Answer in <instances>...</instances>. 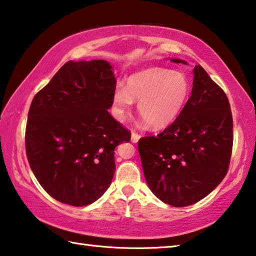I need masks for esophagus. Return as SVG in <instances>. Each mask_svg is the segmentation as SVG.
<instances>
[{
    "label": "esophagus",
    "instance_id": "1",
    "mask_svg": "<svg viewBox=\"0 0 256 256\" xmlns=\"http://www.w3.org/2000/svg\"><path fill=\"white\" fill-rule=\"evenodd\" d=\"M140 138H141L140 134H138L136 132H132V134H131V141L133 142V144H136V142H138V140H140Z\"/></svg>",
    "mask_w": 256,
    "mask_h": 256
}]
</instances>
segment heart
I'll list each match as a JSON object with an SVG mask.
<instances>
[{
  "instance_id": "1",
  "label": "heart",
  "mask_w": 256,
  "mask_h": 256,
  "mask_svg": "<svg viewBox=\"0 0 256 256\" xmlns=\"http://www.w3.org/2000/svg\"><path fill=\"white\" fill-rule=\"evenodd\" d=\"M190 94L188 78L162 68H149L128 78L126 86H116L112 112L125 122L133 100L144 123L156 130L170 126L183 112Z\"/></svg>"
}]
</instances>
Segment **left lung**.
<instances>
[{"instance_id": "obj_1", "label": "left lung", "mask_w": 256, "mask_h": 256, "mask_svg": "<svg viewBox=\"0 0 256 256\" xmlns=\"http://www.w3.org/2000/svg\"><path fill=\"white\" fill-rule=\"evenodd\" d=\"M193 74L192 94L175 122L138 144L146 184L172 206L194 204L211 193L226 176L232 156V116L226 94L201 66Z\"/></svg>"}]
</instances>
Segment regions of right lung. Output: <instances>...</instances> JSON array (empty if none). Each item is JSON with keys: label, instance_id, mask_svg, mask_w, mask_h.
<instances>
[{"label": "right lung", "instance_id": "obj_1", "mask_svg": "<svg viewBox=\"0 0 256 256\" xmlns=\"http://www.w3.org/2000/svg\"><path fill=\"white\" fill-rule=\"evenodd\" d=\"M116 78L107 60H68L34 97L26 154L52 198L73 206L97 201L115 174L114 150L131 132L112 118Z\"/></svg>", "mask_w": 256, "mask_h": 256}]
</instances>
